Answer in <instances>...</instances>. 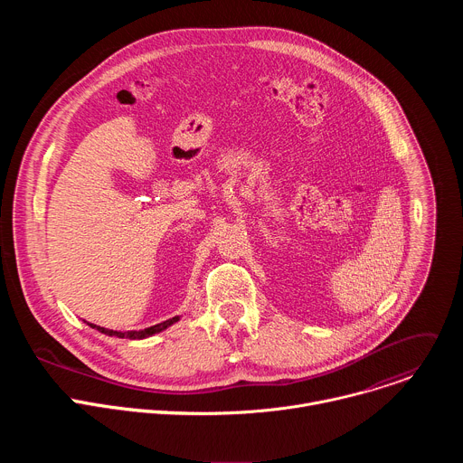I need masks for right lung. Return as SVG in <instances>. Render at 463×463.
I'll list each match as a JSON object with an SVG mask.
<instances>
[{"instance_id": "right-lung-1", "label": "right lung", "mask_w": 463, "mask_h": 463, "mask_svg": "<svg viewBox=\"0 0 463 463\" xmlns=\"http://www.w3.org/2000/svg\"><path fill=\"white\" fill-rule=\"evenodd\" d=\"M179 320V315L177 317H172L161 324H156V326H150V327H145V329H139V332H117V329H108V327H102V326H97V324H91L88 322L91 327L99 329L100 334L104 335H109V337H118V339H146V337H152L156 334H161L165 332L166 327H170L172 324H175Z\"/></svg>"}]
</instances>
